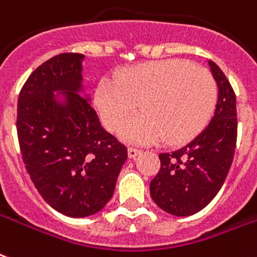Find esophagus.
<instances>
[{"mask_svg": "<svg viewBox=\"0 0 257 257\" xmlns=\"http://www.w3.org/2000/svg\"><path fill=\"white\" fill-rule=\"evenodd\" d=\"M140 152H142V151L137 150V148H133V147H129L128 148V156L131 159H132V158H136L137 155H140Z\"/></svg>", "mask_w": 257, "mask_h": 257, "instance_id": "obj_1", "label": "esophagus"}]
</instances>
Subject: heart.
<instances>
[{"mask_svg":"<svg viewBox=\"0 0 257 257\" xmlns=\"http://www.w3.org/2000/svg\"><path fill=\"white\" fill-rule=\"evenodd\" d=\"M217 95L215 79L206 68L168 59L125 68L117 82L102 79L94 102L109 131L120 128L140 103L143 113L121 129L126 142L154 144L166 139L167 144L179 146L206 126Z\"/></svg>","mask_w":257,"mask_h":257,"instance_id":"heart-1","label":"heart"}]
</instances>
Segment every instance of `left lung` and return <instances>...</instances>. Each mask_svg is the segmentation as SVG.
<instances>
[{"label":"left lung","instance_id":"8db88e82","mask_svg":"<svg viewBox=\"0 0 257 257\" xmlns=\"http://www.w3.org/2000/svg\"><path fill=\"white\" fill-rule=\"evenodd\" d=\"M218 86L214 117L187 146L160 154V170L151 181L154 202L172 215L202 210L220 191L232 166L237 142L236 94L221 68L209 60Z\"/></svg>","mask_w":257,"mask_h":257}]
</instances>
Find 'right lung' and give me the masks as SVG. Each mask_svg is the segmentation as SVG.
<instances>
[{"label": "right lung", "mask_w": 257, "mask_h": 257, "mask_svg": "<svg viewBox=\"0 0 257 257\" xmlns=\"http://www.w3.org/2000/svg\"><path fill=\"white\" fill-rule=\"evenodd\" d=\"M83 55L59 54L29 75L19 94L23 162L44 201L68 217L95 214L114 193L128 151L101 126L81 94ZM54 91L65 94V102Z\"/></svg>", "instance_id": "right-lung-1"}]
</instances>
